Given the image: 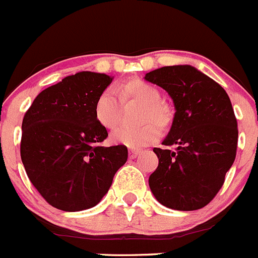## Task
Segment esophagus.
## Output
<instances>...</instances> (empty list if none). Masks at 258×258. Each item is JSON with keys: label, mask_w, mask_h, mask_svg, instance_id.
Segmentation results:
<instances>
[{"label": "esophagus", "mask_w": 258, "mask_h": 258, "mask_svg": "<svg viewBox=\"0 0 258 258\" xmlns=\"http://www.w3.org/2000/svg\"><path fill=\"white\" fill-rule=\"evenodd\" d=\"M140 153H142L140 150H133L132 149V150H129V157L132 158V159H134V158H137Z\"/></svg>", "instance_id": "1"}]
</instances>
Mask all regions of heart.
I'll use <instances>...</instances> for the list:
<instances>
[{
    "mask_svg": "<svg viewBox=\"0 0 258 258\" xmlns=\"http://www.w3.org/2000/svg\"><path fill=\"white\" fill-rule=\"evenodd\" d=\"M119 96L111 90H104L94 104L95 120L105 129H114L121 118L123 104H142L138 114V123L142 125L130 128L123 126L111 134V140L116 144L125 145L132 149L147 147L157 142L161 130H168L174 121V110L165 101L160 100L159 89L142 79H133L119 86Z\"/></svg>",
    "mask_w": 258,
    "mask_h": 258,
    "instance_id": "heart-1",
    "label": "heart"
}]
</instances>
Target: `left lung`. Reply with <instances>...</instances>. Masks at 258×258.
<instances>
[{
	"instance_id": "1",
	"label": "left lung",
	"mask_w": 258,
	"mask_h": 258,
	"mask_svg": "<svg viewBox=\"0 0 258 258\" xmlns=\"http://www.w3.org/2000/svg\"><path fill=\"white\" fill-rule=\"evenodd\" d=\"M145 80L168 91L174 121L163 145L154 148L159 164L149 177L158 202L177 211L207 206L224 183L236 158L238 128L226 90L189 65L164 66Z\"/></svg>"
}]
</instances>
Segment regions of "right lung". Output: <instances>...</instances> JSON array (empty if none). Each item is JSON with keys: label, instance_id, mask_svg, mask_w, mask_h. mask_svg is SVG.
<instances>
[{"label": "right lung", "instance_id": "1", "mask_svg": "<svg viewBox=\"0 0 258 258\" xmlns=\"http://www.w3.org/2000/svg\"><path fill=\"white\" fill-rule=\"evenodd\" d=\"M111 80L90 71L66 76L42 90L25 113L21 160L37 192L57 210L98 205L128 159L125 145L101 147L108 132L94 116L96 98Z\"/></svg>", "mask_w": 258, "mask_h": 258}]
</instances>
